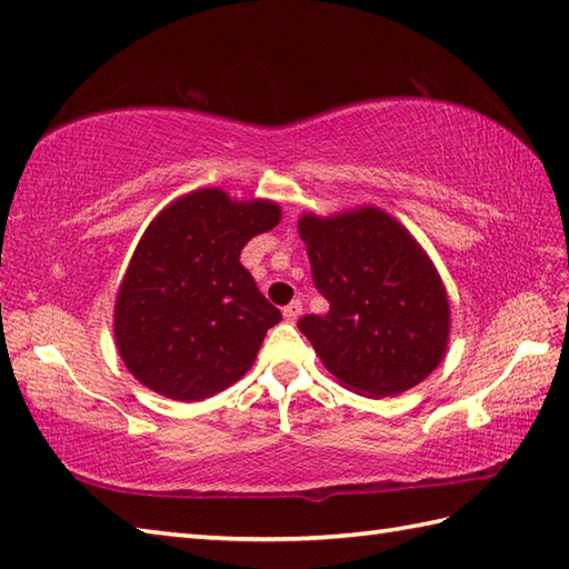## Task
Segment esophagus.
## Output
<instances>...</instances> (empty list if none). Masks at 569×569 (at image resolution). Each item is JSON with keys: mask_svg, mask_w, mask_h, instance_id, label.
Segmentation results:
<instances>
[{"mask_svg": "<svg viewBox=\"0 0 569 569\" xmlns=\"http://www.w3.org/2000/svg\"><path fill=\"white\" fill-rule=\"evenodd\" d=\"M300 312H303V303H300V300H291V303H288V306L283 308V318H286L288 322H296Z\"/></svg>", "mask_w": 569, "mask_h": 569, "instance_id": "esophagus-1", "label": "esophagus"}]
</instances>
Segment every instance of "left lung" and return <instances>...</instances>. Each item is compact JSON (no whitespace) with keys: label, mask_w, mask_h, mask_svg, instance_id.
<instances>
[{"label":"left lung","mask_w":569,"mask_h":569,"mask_svg":"<svg viewBox=\"0 0 569 569\" xmlns=\"http://www.w3.org/2000/svg\"><path fill=\"white\" fill-rule=\"evenodd\" d=\"M325 316L298 328L345 389L398 396L438 369L450 340L442 278L413 234L373 204L298 220Z\"/></svg>","instance_id":"left-lung-1"}]
</instances>
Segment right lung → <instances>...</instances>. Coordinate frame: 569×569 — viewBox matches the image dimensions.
<instances>
[{
  "label": "right lung",
  "instance_id": "add662e5",
  "mask_svg": "<svg viewBox=\"0 0 569 569\" xmlns=\"http://www.w3.org/2000/svg\"><path fill=\"white\" fill-rule=\"evenodd\" d=\"M281 222L271 200L200 188L153 217L114 303V340L131 377L173 401H202L251 369L281 312L239 253Z\"/></svg>",
  "mask_w": 569,
  "mask_h": 569
}]
</instances>
